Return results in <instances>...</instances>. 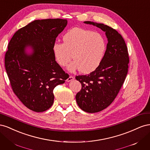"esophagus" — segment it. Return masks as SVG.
I'll use <instances>...</instances> for the list:
<instances>
[{
  "label": "esophagus",
  "instance_id": "34e87169",
  "mask_svg": "<svg viewBox=\"0 0 150 150\" xmlns=\"http://www.w3.org/2000/svg\"><path fill=\"white\" fill-rule=\"evenodd\" d=\"M74 79V78L73 76H70L69 78H68L67 79V82H69V81H72Z\"/></svg>",
  "mask_w": 150,
  "mask_h": 150
}]
</instances>
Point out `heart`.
Wrapping results in <instances>:
<instances>
[{"label":"heart","instance_id":"obj_1","mask_svg":"<svg viewBox=\"0 0 150 150\" xmlns=\"http://www.w3.org/2000/svg\"><path fill=\"white\" fill-rule=\"evenodd\" d=\"M62 40L63 43L56 42L52 46L54 57L59 66H66L72 55L74 61L67 67L71 72L80 70L83 74H89L101 64L107 47L101 34L75 27L66 32Z\"/></svg>","mask_w":150,"mask_h":150}]
</instances>
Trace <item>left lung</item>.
Returning a JSON list of instances; mask_svg holds the SVG:
<instances>
[{"label": "left lung", "instance_id": "obj_1", "mask_svg": "<svg viewBox=\"0 0 150 150\" xmlns=\"http://www.w3.org/2000/svg\"><path fill=\"white\" fill-rule=\"evenodd\" d=\"M84 23L105 32L108 40L105 55L97 69L88 75L76 76L82 86L76 94L77 103L82 110L94 113L106 108L114 101L128 74L129 58L125 40L117 30L103 24Z\"/></svg>", "mask_w": 150, "mask_h": 150}]
</instances>
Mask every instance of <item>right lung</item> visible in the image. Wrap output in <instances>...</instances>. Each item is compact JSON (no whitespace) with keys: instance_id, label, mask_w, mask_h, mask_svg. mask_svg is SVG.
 I'll list each match as a JSON object with an SVG mask.
<instances>
[{"instance_id":"obj_1","label":"right lung","mask_w":150,"mask_h":150,"mask_svg":"<svg viewBox=\"0 0 150 150\" xmlns=\"http://www.w3.org/2000/svg\"><path fill=\"white\" fill-rule=\"evenodd\" d=\"M67 20H35L16 31L8 44L5 67L13 92L29 110L43 112L52 106L53 90L64 83L69 74L55 60L52 46ZM33 53L28 55L25 47Z\"/></svg>"}]
</instances>
